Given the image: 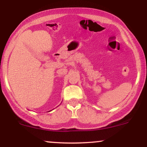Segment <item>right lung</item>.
Listing matches in <instances>:
<instances>
[{"label": "right lung", "instance_id": "add662e5", "mask_svg": "<svg viewBox=\"0 0 147 147\" xmlns=\"http://www.w3.org/2000/svg\"><path fill=\"white\" fill-rule=\"evenodd\" d=\"M49 112H50V111H49Z\"/></svg>", "mask_w": 147, "mask_h": 147}]
</instances>
